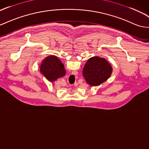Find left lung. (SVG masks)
<instances>
[{
	"label": "left lung",
	"instance_id": "1",
	"mask_svg": "<svg viewBox=\"0 0 149 149\" xmlns=\"http://www.w3.org/2000/svg\"><path fill=\"white\" fill-rule=\"evenodd\" d=\"M112 68L105 59L94 56L88 60L83 70V75L90 85L98 86L110 77Z\"/></svg>",
	"mask_w": 149,
	"mask_h": 149
}]
</instances>
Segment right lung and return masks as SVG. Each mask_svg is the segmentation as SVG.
Listing matches in <instances>:
<instances>
[{
  "label": "right lung",
  "mask_w": 149,
  "mask_h": 149,
  "mask_svg": "<svg viewBox=\"0 0 149 149\" xmlns=\"http://www.w3.org/2000/svg\"><path fill=\"white\" fill-rule=\"evenodd\" d=\"M40 71L49 81L53 82L66 74L63 64L56 56H49L43 60Z\"/></svg>",
  "instance_id": "1"
}]
</instances>
